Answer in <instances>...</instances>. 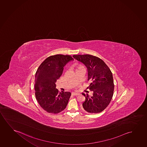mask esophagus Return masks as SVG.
Segmentation results:
<instances>
[{
	"label": "esophagus",
	"mask_w": 147,
	"mask_h": 147,
	"mask_svg": "<svg viewBox=\"0 0 147 147\" xmlns=\"http://www.w3.org/2000/svg\"><path fill=\"white\" fill-rule=\"evenodd\" d=\"M79 94L76 93V92H72V96H78Z\"/></svg>",
	"instance_id": "obj_1"
}]
</instances>
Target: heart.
<instances>
[{
    "label": "heart",
    "mask_w": 147,
    "mask_h": 147,
    "mask_svg": "<svg viewBox=\"0 0 147 147\" xmlns=\"http://www.w3.org/2000/svg\"><path fill=\"white\" fill-rule=\"evenodd\" d=\"M77 68H79V67H82V66H79V65H78V66H77Z\"/></svg>",
    "instance_id": "heart-1"
}]
</instances>
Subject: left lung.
I'll list each match as a JSON object with an SVG mask.
<instances>
[{"label": "left lung", "instance_id": "obj_1", "mask_svg": "<svg viewBox=\"0 0 147 147\" xmlns=\"http://www.w3.org/2000/svg\"><path fill=\"white\" fill-rule=\"evenodd\" d=\"M73 57L87 67L88 80L91 82L87 88L93 92L92 96L82 94L85 98L82 103L83 108L88 113L102 112L113 97L114 84L112 73L106 63L96 56L75 55Z\"/></svg>", "mask_w": 147, "mask_h": 147}]
</instances>
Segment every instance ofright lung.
Returning <instances> with one entry per match:
<instances>
[{"label": "right lung", "mask_w": 147, "mask_h": 147, "mask_svg": "<svg viewBox=\"0 0 147 147\" xmlns=\"http://www.w3.org/2000/svg\"><path fill=\"white\" fill-rule=\"evenodd\" d=\"M72 60L70 55H51L47 57L36 71L34 81L36 100L48 113H60L68 104L71 93L59 92L55 88V82L62 75L64 66Z\"/></svg>", "instance_id": "right-lung-1"}]
</instances>
